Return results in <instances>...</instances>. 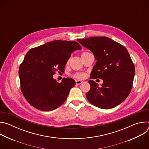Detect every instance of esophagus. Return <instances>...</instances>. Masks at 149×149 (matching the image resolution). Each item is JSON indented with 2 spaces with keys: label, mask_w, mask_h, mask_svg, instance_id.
Here are the masks:
<instances>
[{
  "label": "esophagus",
  "mask_w": 149,
  "mask_h": 149,
  "mask_svg": "<svg viewBox=\"0 0 149 149\" xmlns=\"http://www.w3.org/2000/svg\"><path fill=\"white\" fill-rule=\"evenodd\" d=\"M82 82V81H81V80H76V81H75V83H76L77 85H79V84H81Z\"/></svg>",
  "instance_id": "esophagus-1"
}]
</instances>
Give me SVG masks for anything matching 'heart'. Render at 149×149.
Masks as SVG:
<instances>
[{
  "label": "heart",
  "mask_w": 149,
  "mask_h": 149,
  "mask_svg": "<svg viewBox=\"0 0 149 149\" xmlns=\"http://www.w3.org/2000/svg\"><path fill=\"white\" fill-rule=\"evenodd\" d=\"M89 54H90V53H89L88 52H84L82 53L81 56L84 57V56H86V55H88ZM73 77L74 78H77V79H82L85 77H86V74H85L83 72H77V73H75V74H74L73 75Z\"/></svg>",
  "instance_id": "1"
}]
</instances>
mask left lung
I'll use <instances>...</instances> for the list:
<instances>
[{
    "instance_id": "8db88e82",
    "label": "left lung",
    "mask_w": 149,
    "mask_h": 149,
    "mask_svg": "<svg viewBox=\"0 0 149 149\" xmlns=\"http://www.w3.org/2000/svg\"><path fill=\"white\" fill-rule=\"evenodd\" d=\"M78 42L90 49L96 62L90 78L103 79L101 87L93 80L88 81L90 90L86 97L88 101L102 109L114 108L129 96L135 74V67L127 49L105 36L79 39Z\"/></svg>"
}]
</instances>
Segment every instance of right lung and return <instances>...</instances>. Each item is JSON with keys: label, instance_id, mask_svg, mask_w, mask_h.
Wrapping results in <instances>:
<instances>
[{"label": "right lung", "instance_id": "obj_1", "mask_svg": "<svg viewBox=\"0 0 149 149\" xmlns=\"http://www.w3.org/2000/svg\"><path fill=\"white\" fill-rule=\"evenodd\" d=\"M75 41L55 40L31 49L20 65V89L33 107L41 111L54 110L65 101L75 84L71 78L61 82L53 78L56 71L64 72L71 53L81 49Z\"/></svg>", "mask_w": 149, "mask_h": 149}]
</instances>
